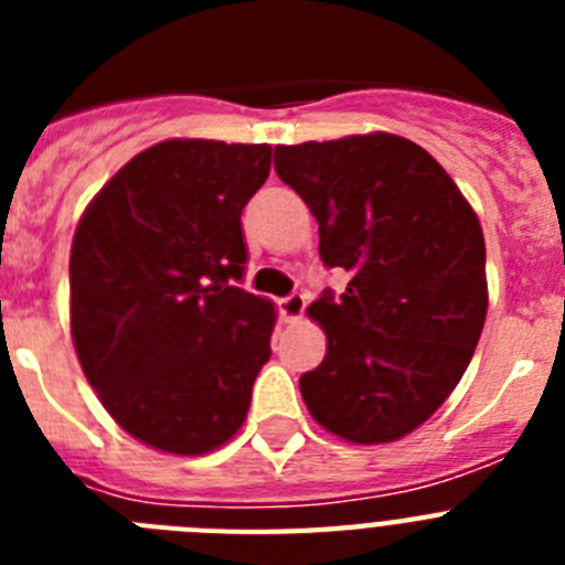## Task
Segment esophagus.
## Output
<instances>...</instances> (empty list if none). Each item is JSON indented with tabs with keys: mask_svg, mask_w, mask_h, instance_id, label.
<instances>
[{
	"mask_svg": "<svg viewBox=\"0 0 565 565\" xmlns=\"http://www.w3.org/2000/svg\"><path fill=\"white\" fill-rule=\"evenodd\" d=\"M306 311V297L302 294H288L286 299H279V313L286 322H299Z\"/></svg>",
	"mask_w": 565,
	"mask_h": 565,
	"instance_id": "obj_1",
	"label": "esophagus"
}]
</instances>
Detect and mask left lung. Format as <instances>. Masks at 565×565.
<instances>
[{
  "mask_svg": "<svg viewBox=\"0 0 565 565\" xmlns=\"http://www.w3.org/2000/svg\"><path fill=\"white\" fill-rule=\"evenodd\" d=\"M282 183L319 223V257L348 271L308 306L328 337L299 379L306 407L351 444L422 427L461 382L487 319L478 214L441 163L391 132L274 149Z\"/></svg>",
  "mask_w": 565,
  "mask_h": 565,
  "instance_id": "left-lung-1",
  "label": "left lung"
}]
</instances>
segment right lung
<instances>
[{"label": "right lung", "mask_w": 565, "mask_h": 565, "mask_svg": "<svg viewBox=\"0 0 565 565\" xmlns=\"http://www.w3.org/2000/svg\"><path fill=\"white\" fill-rule=\"evenodd\" d=\"M271 172L268 143L169 138L104 183L70 248V333L121 430L172 456L243 427L277 311L237 288L239 214Z\"/></svg>", "instance_id": "right-lung-1"}]
</instances>
